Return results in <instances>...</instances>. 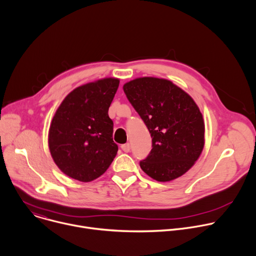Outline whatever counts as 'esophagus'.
I'll list each match as a JSON object with an SVG mask.
<instances>
[{
	"label": "esophagus",
	"instance_id": "1",
	"mask_svg": "<svg viewBox=\"0 0 256 256\" xmlns=\"http://www.w3.org/2000/svg\"><path fill=\"white\" fill-rule=\"evenodd\" d=\"M122 150L124 152H126V153H128V152L130 151V144L126 142V144H122Z\"/></svg>",
	"mask_w": 256,
	"mask_h": 256
}]
</instances>
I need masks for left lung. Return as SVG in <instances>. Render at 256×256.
<instances>
[{
    "label": "left lung",
    "mask_w": 256,
    "mask_h": 256,
    "mask_svg": "<svg viewBox=\"0 0 256 256\" xmlns=\"http://www.w3.org/2000/svg\"><path fill=\"white\" fill-rule=\"evenodd\" d=\"M124 91L152 138L142 170L161 182L184 175L204 144V122L194 99L171 81L153 77L134 79Z\"/></svg>",
    "instance_id": "obj_1"
}]
</instances>
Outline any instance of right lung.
Returning a JSON list of instances; mask_svg holds the SVG:
<instances>
[{"mask_svg": "<svg viewBox=\"0 0 256 256\" xmlns=\"http://www.w3.org/2000/svg\"><path fill=\"white\" fill-rule=\"evenodd\" d=\"M120 80L106 78L72 90L52 118L48 146L56 166L82 182L101 176L118 151L108 108Z\"/></svg>", "mask_w": 256, "mask_h": 256, "instance_id": "add662e5", "label": "right lung"}]
</instances>
